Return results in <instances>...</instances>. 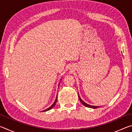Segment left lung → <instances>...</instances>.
<instances>
[{"instance_id": "obj_1", "label": "left lung", "mask_w": 132, "mask_h": 132, "mask_svg": "<svg viewBox=\"0 0 132 132\" xmlns=\"http://www.w3.org/2000/svg\"><path fill=\"white\" fill-rule=\"evenodd\" d=\"M79 98L80 101L81 102V104H83L85 106H86V107H88V108H93V109L95 108H95H98V107L101 106H94V105H89V104H88L86 103V102L82 101V100H81V98H80V96L79 95Z\"/></svg>"}]
</instances>
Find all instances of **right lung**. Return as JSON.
Listing matches in <instances>:
<instances>
[{"instance_id": "1", "label": "right lung", "mask_w": 132, "mask_h": 132, "mask_svg": "<svg viewBox=\"0 0 132 132\" xmlns=\"http://www.w3.org/2000/svg\"><path fill=\"white\" fill-rule=\"evenodd\" d=\"M59 84H60V82L59 83V85H58V86H59ZM56 101H57V95H56V99H55V101H54V102H53V104L52 105H51V106L49 107V108H48L47 109H45V110L42 111V112H45V111H49V110H50V109H52V108H53V107L55 105L56 103Z\"/></svg>"}]
</instances>
